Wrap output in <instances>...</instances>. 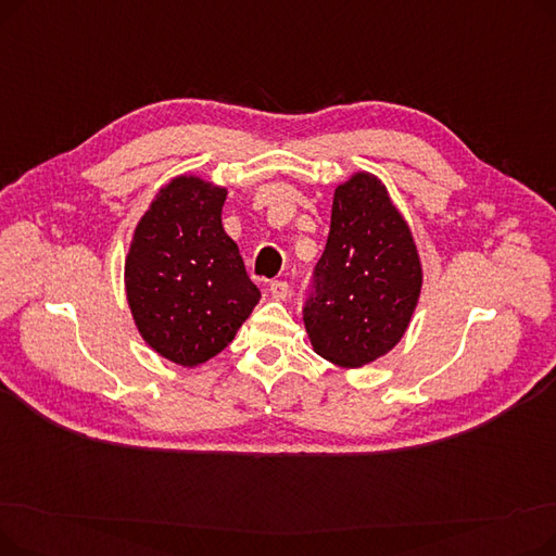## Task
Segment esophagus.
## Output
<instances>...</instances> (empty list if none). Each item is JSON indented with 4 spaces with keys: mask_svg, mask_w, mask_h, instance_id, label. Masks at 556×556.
Wrapping results in <instances>:
<instances>
[{
    "mask_svg": "<svg viewBox=\"0 0 556 556\" xmlns=\"http://www.w3.org/2000/svg\"><path fill=\"white\" fill-rule=\"evenodd\" d=\"M288 293H290L288 281H273V283H270V295H273L275 300H286Z\"/></svg>",
    "mask_w": 556,
    "mask_h": 556,
    "instance_id": "obj_1",
    "label": "esophagus"
}]
</instances>
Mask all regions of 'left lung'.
<instances>
[{
    "instance_id": "left-lung-1",
    "label": "left lung",
    "mask_w": 556,
    "mask_h": 556,
    "mask_svg": "<svg viewBox=\"0 0 556 556\" xmlns=\"http://www.w3.org/2000/svg\"><path fill=\"white\" fill-rule=\"evenodd\" d=\"M419 290L410 229L386 187L356 173L336 189L327 248L302 308L313 349L340 367L386 356L410 325Z\"/></svg>"
}]
</instances>
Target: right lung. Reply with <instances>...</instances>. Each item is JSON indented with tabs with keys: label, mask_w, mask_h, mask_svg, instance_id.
Instances as JSON below:
<instances>
[{
	"label": "right lung",
	"mask_w": 556,
	"mask_h": 556,
	"mask_svg": "<svg viewBox=\"0 0 556 556\" xmlns=\"http://www.w3.org/2000/svg\"><path fill=\"white\" fill-rule=\"evenodd\" d=\"M227 189L170 180L135 229L126 293L141 338L182 367L214 358L233 340L261 293L220 223Z\"/></svg>",
	"instance_id": "right-lung-1"
}]
</instances>
